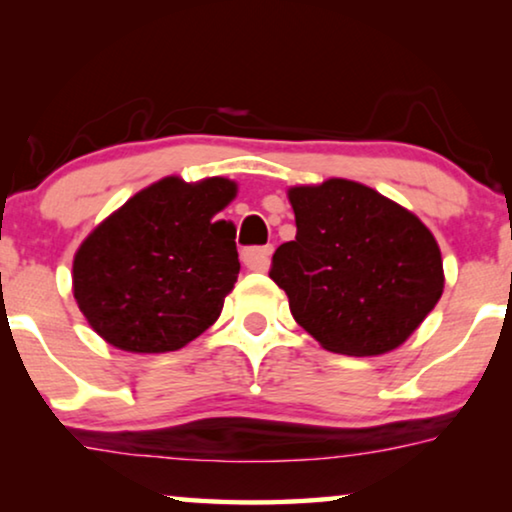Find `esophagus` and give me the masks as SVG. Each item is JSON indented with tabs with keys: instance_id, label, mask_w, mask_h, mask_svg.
<instances>
[{
	"instance_id": "1",
	"label": "esophagus",
	"mask_w": 512,
	"mask_h": 512,
	"mask_svg": "<svg viewBox=\"0 0 512 512\" xmlns=\"http://www.w3.org/2000/svg\"><path fill=\"white\" fill-rule=\"evenodd\" d=\"M272 247H251L242 251V263L254 272H265L270 268Z\"/></svg>"
}]
</instances>
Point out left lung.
Wrapping results in <instances>:
<instances>
[{
    "mask_svg": "<svg viewBox=\"0 0 512 512\" xmlns=\"http://www.w3.org/2000/svg\"><path fill=\"white\" fill-rule=\"evenodd\" d=\"M296 240L279 244L270 279L293 319L335 354L401 347L443 296L436 237L375 188L326 179L289 188Z\"/></svg>",
    "mask_w": 512,
    "mask_h": 512,
    "instance_id": "1",
    "label": "left lung"
}]
</instances>
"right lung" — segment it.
<instances>
[{
    "instance_id": "add662e5",
    "label": "right lung",
    "mask_w": 512,
    "mask_h": 512,
    "mask_svg": "<svg viewBox=\"0 0 512 512\" xmlns=\"http://www.w3.org/2000/svg\"><path fill=\"white\" fill-rule=\"evenodd\" d=\"M237 184L165 177L109 214L74 254V300L111 347L163 354L219 319L237 282L235 226L219 219Z\"/></svg>"
}]
</instances>
